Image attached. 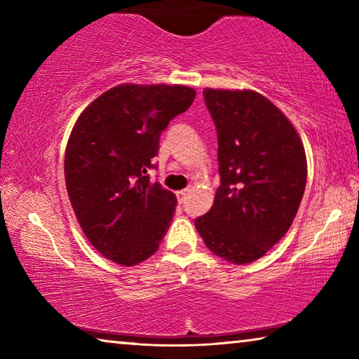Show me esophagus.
<instances>
[{
    "instance_id": "esophagus-1",
    "label": "esophagus",
    "mask_w": 359,
    "mask_h": 359,
    "mask_svg": "<svg viewBox=\"0 0 359 359\" xmlns=\"http://www.w3.org/2000/svg\"><path fill=\"white\" fill-rule=\"evenodd\" d=\"M175 194H177V201H179L180 204L185 201V196H187V190H180V191H177V193H175Z\"/></svg>"
}]
</instances>
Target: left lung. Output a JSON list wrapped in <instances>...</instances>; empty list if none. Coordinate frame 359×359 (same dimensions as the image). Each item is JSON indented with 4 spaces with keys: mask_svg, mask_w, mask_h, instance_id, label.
I'll use <instances>...</instances> for the list:
<instances>
[{
    "mask_svg": "<svg viewBox=\"0 0 359 359\" xmlns=\"http://www.w3.org/2000/svg\"><path fill=\"white\" fill-rule=\"evenodd\" d=\"M203 95L217 128L220 187L194 226L212 253L247 264L293 223L306 190V151L291 121L263 95L214 88Z\"/></svg>",
    "mask_w": 359,
    "mask_h": 359,
    "instance_id": "8db88e82",
    "label": "left lung"
}]
</instances>
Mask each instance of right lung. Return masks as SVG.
<instances>
[{
	"label": "right lung",
	"instance_id": "right-lung-1",
	"mask_svg": "<svg viewBox=\"0 0 359 359\" xmlns=\"http://www.w3.org/2000/svg\"><path fill=\"white\" fill-rule=\"evenodd\" d=\"M196 96L185 85H117L77 118L65 179L79 224L102 257L135 266L160 247L177 199L147 171L160 136Z\"/></svg>",
	"mask_w": 359,
	"mask_h": 359
}]
</instances>
